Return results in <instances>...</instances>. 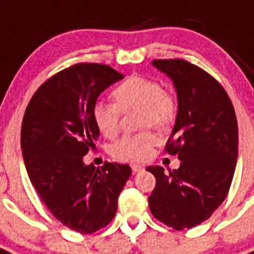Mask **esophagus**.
Returning a JSON list of instances; mask_svg holds the SVG:
<instances>
[{"mask_svg":"<svg viewBox=\"0 0 254 254\" xmlns=\"http://www.w3.org/2000/svg\"><path fill=\"white\" fill-rule=\"evenodd\" d=\"M131 168H132V172L133 173H137V172H141V171H144V167L140 166V164H132Z\"/></svg>","mask_w":254,"mask_h":254,"instance_id":"esophagus-1","label":"esophagus"}]
</instances>
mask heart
<instances>
[{
    "label": "heart",
    "mask_w": 254,
    "mask_h": 254,
    "mask_svg": "<svg viewBox=\"0 0 254 254\" xmlns=\"http://www.w3.org/2000/svg\"><path fill=\"white\" fill-rule=\"evenodd\" d=\"M112 96L116 104L97 101L92 108L95 126L106 137H113L118 132L121 112L138 110L140 127L159 131L170 128L176 118L177 105L173 96L150 78H127L114 88ZM154 144L155 136L151 132H141L121 137L112 145L110 151L117 159L140 162L149 157Z\"/></svg>",
    "instance_id": "obj_1"
}]
</instances>
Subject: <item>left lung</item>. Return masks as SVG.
Here are the masks:
<instances>
[{
	"label": "left lung",
	"mask_w": 254,
	"mask_h": 254,
	"mask_svg": "<svg viewBox=\"0 0 254 254\" xmlns=\"http://www.w3.org/2000/svg\"><path fill=\"white\" fill-rule=\"evenodd\" d=\"M151 64L176 90V122L166 150L181 163L168 172L146 168L157 180L149 207L167 226L191 229L211 217L230 189L238 162L235 110L222 86L196 65L181 59Z\"/></svg>",
	"instance_id": "8db88e82"
}]
</instances>
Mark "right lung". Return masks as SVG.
Here are the masks:
<instances>
[{"instance_id":"1","label":"right lung","mask_w":254,"mask_h":254,"mask_svg":"<svg viewBox=\"0 0 254 254\" xmlns=\"http://www.w3.org/2000/svg\"><path fill=\"white\" fill-rule=\"evenodd\" d=\"M123 78L108 65L75 64L47 79L24 114L20 145L30 183L54 217L77 233L109 224L131 176L128 164L83 162L100 135L92 108Z\"/></svg>"}]
</instances>
